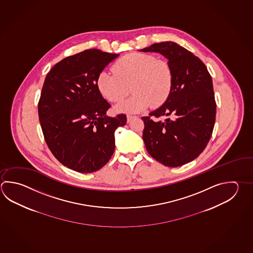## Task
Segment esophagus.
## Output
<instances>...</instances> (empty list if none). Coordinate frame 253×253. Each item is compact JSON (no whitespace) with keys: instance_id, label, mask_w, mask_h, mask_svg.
I'll list each match as a JSON object with an SVG mask.
<instances>
[{"instance_id":"34e87169","label":"esophagus","mask_w":253,"mask_h":253,"mask_svg":"<svg viewBox=\"0 0 253 253\" xmlns=\"http://www.w3.org/2000/svg\"><path fill=\"white\" fill-rule=\"evenodd\" d=\"M135 118H136V116H134V115H127V123H130Z\"/></svg>"}]
</instances>
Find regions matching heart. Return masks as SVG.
<instances>
[{
  "label": "heart",
  "mask_w": 253,
  "mask_h": 253,
  "mask_svg": "<svg viewBox=\"0 0 253 253\" xmlns=\"http://www.w3.org/2000/svg\"><path fill=\"white\" fill-rule=\"evenodd\" d=\"M113 70H103L98 73L96 86L106 100L118 103L127 95L130 85L133 95L116 106L119 112L138 113L150 104L161 105L171 92V67L150 54H127L115 62Z\"/></svg>",
  "instance_id": "heart-1"
}]
</instances>
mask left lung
I'll return each instance as SVG.
<instances>
[{
  "label": "left lung",
  "mask_w": 253,
  "mask_h": 253,
  "mask_svg": "<svg viewBox=\"0 0 253 253\" xmlns=\"http://www.w3.org/2000/svg\"><path fill=\"white\" fill-rule=\"evenodd\" d=\"M140 51L161 53L172 72L165 104L141 118L145 146L164 166L181 167L198 158L212 136L216 113L212 78L200 58L176 43H156Z\"/></svg>",
  "instance_id": "8db88e82"
}]
</instances>
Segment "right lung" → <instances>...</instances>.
Returning <instances> with one entry per match:
<instances>
[{"mask_svg":"<svg viewBox=\"0 0 253 253\" xmlns=\"http://www.w3.org/2000/svg\"><path fill=\"white\" fill-rule=\"evenodd\" d=\"M119 54L88 49L64 58L48 72L39 116L48 148L63 166L79 172L101 169L115 151V131L126 115H106L111 105L96 78Z\"/></svg>","mask_w":253,"mask_h":253,"instance_id":"1","label":"right lung"}]
</instances>
